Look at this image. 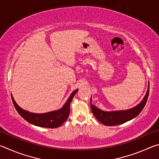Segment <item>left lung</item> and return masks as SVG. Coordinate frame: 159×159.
<instances>
[{
    "instance_id": "left-lung-1",
    "label": "left lung",
    "mask_w": 159,
    "mask_h": 159,
    "mask_svg": "<svg viewBox=\"0 0 159 159\" xmlns=\"http://www.w3.org/2000/svg\"><path fill=\"white\" fill-rule=\"evenodd\" d=\"M149 85L148 90L147 91L146 95H145L144 99L138 105L133 107L130 109L124 110V111H104L102 110L98 109V107L93 105L91 104V98H90V107L91 110L93 115L98 119L99 122L102 124L113 126L122 124L125 122L133 119L134 117L139 114L142 109L146 104L148 97H149Z\"/></svg>"
}]
</instances>
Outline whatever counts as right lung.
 Segmentation results:
<instances>
[{"mask_svg":"<svg viewBox=\"0 0 159 159\" xmlns=\"http://www.w3.org/2000/svg\"><path fill=\"white\" fill-rule=\"evenodd\" d=\"M77 91L78 89L74 90L71 94L65 104L60 109L45 113V114H35V113H31L22 109L17 105L14 98H12V95L11 96L13 104H14L16 110L26 121L34 125L39 126V127L56 128L62 125L68 118L70 112V104Z\"/></svg>","mask_w":159,"mask_h":159,"instance_id":"obj_1","label":"right lung"}]
</instances>
